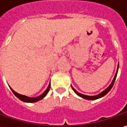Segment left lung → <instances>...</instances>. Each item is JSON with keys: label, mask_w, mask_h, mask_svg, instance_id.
<instances>
[{"label": "left lung", "mask_w": 127, "mask_h": 127, "mask_svg": "<svg viewBox=\"0 0 127 127\" xmlns=\"http://www.w3.org/2000/svg\"><path fill=\"white\" fill-rule=\"evenodd\" d=\"M118 66H119V64H118ZM118 69H117V71H116V75H115V77H114V78H113V81L111 82V84L109 85V87H108L107 89H106L104 91H103L101 94H100L97 95H94V96H89V95H84V94H80V93H79L78 91H76L75 89L73 88V87H71L73 89V90L74 91V92L76 93V94L79 95L80 97H82V98H85L86 100H96V99H98V98H100V97H103L105 95L107 94V93H109V91L111 90V89L113 87V84H114V82H115V80H116V76H117V74H118Z\"/></svg>", "instance_id": "8db88e82"}]
</instances>
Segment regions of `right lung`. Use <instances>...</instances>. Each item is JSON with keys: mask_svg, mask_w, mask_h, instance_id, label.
Wrapping results in <instances>:
<instances>
[{"mask_svg": "<svg viewBox=\"0 0 127 127\" xmlns=\"http://www.w3.org/2000/svg\"><path fill=\"white\" fill-rule=\"evenodd\" d=\"M50 86H51V85L49 84L48 86V87H47V89H46V91H45L42 94H41L40 95H39V96H38V97H27V96H25V95H20L19 94L16 93V91H14L11 88V91H12V92L14 93V94L15 95H16L18 99H20V100L23 101V102H38V101L42 99L43 97H45V95L47 94V93H48L49 91Z\"/></svg>", "mask_w": 127, "mask_h": 127, "instance_id": "right-lung-1", "label": "right lung"}]
</instances>
